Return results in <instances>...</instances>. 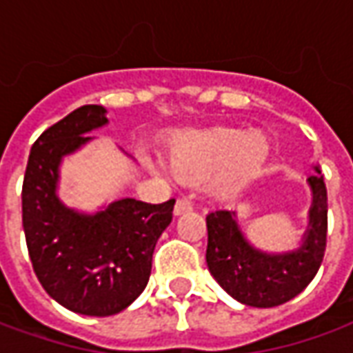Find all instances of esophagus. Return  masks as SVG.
Masks as SVG:
<instances>
[{
  "mask_svg": "<svg viewBox=\"0 0 353 353\" xmlns=\"http://www.w3.org/2000/svg\"><path fill=\"white\" fill-rule=\"evenodd\" d=\"M189 210H193V203L187 201V199H177L176 207H174V212H176L177 216L183 214V212H189Z\"/></svg>",
  "mask_w": 353,
  "mask_h": 353,
  "instance_id": "esophagus-1",
  "label": "esophagus"
}]
</instances>
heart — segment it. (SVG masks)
Masks as SVG:
<instances>
[{
	"instance_id": "obj_1",
	"label": "heart",
	"mask_w": 353,
	"mask_h": 353,
	"mask_svg": "<svg viewBox=\"0 0 353 353\" xmlns=\"http://www.w3.org/2000/svg\"><path fill=\"white\" fill-rule=\"evenodd\" d=\"M270 143L265 133L239 127H212L183 133L168 150L172 174L183 181L212 178L218 195L234 196L251 185L265 170Z\"/></svg>"
}]
</instances>
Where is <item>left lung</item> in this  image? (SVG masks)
I'll return each mask as SVG.
<instances>
[{
	"label": "left lung",
	"instance_id": "8db88e82",
	"mask_svg": "<svg viewBox=\"0 0 353 353\" xmlns=\"http://www.w3.org/2000/svg\"><path fill=\"white\" fill-rule=\"evenodd\" d=\"M317 174L309 177L313 205L303 243L284 255H268L245 241L236 212L207 214V265L220 286L249 307H276L303 292L315 278L327 249V185Z\"/></svg>",
	"mask_w": 353,
	"mask_h": 353
}]
</instances>
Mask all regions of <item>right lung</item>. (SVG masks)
<instances>
[{"instance_id":"right-lung-1","label":"right lung","mask_w":353,"mask_h":353,"mask_svg":"<svg viewBox=\"0 0 353 353\" xmlns=\"http://www.w3.org/2000/svg\"><path fill=\"white\" fill-rule=\"evenodd\" d=\"M106 123V110L88 104L48 127L30 148L23 181V228L36 276L59 305L90 317L116 315L141 296L176 205V199L160 205L121 199L96 214L61 205V158Z\"/></svg>"}]
</instances>
